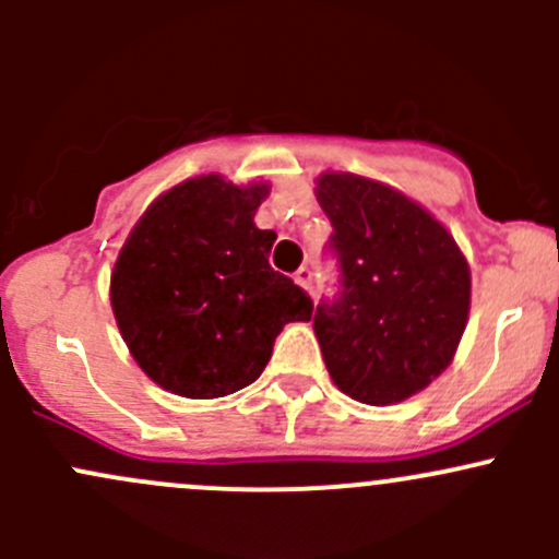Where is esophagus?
Instances as JSON below:
<instances>
[{"mask_svg": "<svg viewBox=\"0 0 559 559\" xmlns=\"http://www.w3.org/2000/svg\"><path fill=\"white\" fill-rule=\"evenodd\" d=\"M295 281L302 286V289H313V270L311 267H300L295 273Z\"/></svg>", "mask_w": 559, "mask_h": 559, "instance_id": "34e87169", "label": "esophagus"}]
</instances>
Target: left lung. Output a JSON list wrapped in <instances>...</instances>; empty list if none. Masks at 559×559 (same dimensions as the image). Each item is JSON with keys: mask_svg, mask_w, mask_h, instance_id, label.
I'll list each match as a JSON object with an SVG mask.
<instances>
[{"mask_svg": "<svg viewBox=\"0 0 559 559\" xmlns=\"http://www.w3.org/2000/svg\"><path fill=\"white\" fill-rule=\"evenodd\" d=\"M316 197L337 267V292L311 311L326 370L359 403H400L452 362L471 270L452 235L384 183L326 173Z\"/></svg>", "mask_w": 559, "mask_h": 559, "instance_id": "1", "label": "left lung"}]
</instances>
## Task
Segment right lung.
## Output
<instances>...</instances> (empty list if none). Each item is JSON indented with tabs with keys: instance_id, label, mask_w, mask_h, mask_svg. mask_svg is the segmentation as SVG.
Instances as JSON below:
<instances>
[{
	"instance_id": "1",
	"label": "right lung",
	"mask_w": 559,
	"mask_h": 559,
	"mask_svg": "<svg viewBox=\"0 0 559 559\" xmlns=\"http://www.w3.org/2000/svg\"><path fill=\"white\" fill-rule=\"evenodd\" d=\"M267 186L202 175L162 194L118 253L110 302L140 368L175 394L211 400L262 376L284 324L308 321L306 289L270 267L273 229L253 213Z\"/></svg>"
}]
</instances>
